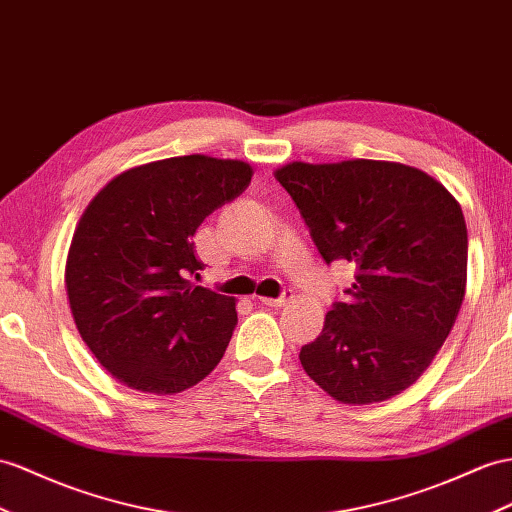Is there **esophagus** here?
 <instances>
[{
    "instance_id": "obj_1",
    "label": "esophagus",
    "mask_w": 512,
    "mask_h": 512,
    "mask_svg": "<svg viewBox=\"0 0 512 512\" xmlns=\"http://www.w3.org/2000/svg\"><path fill=\"white\" fill-rule=\"evenodd\" d=\"M290 298H292V294H290V292H285V294H283V296H279V298L257 296V303H261V305H266V307H283V305H287V303H290Z\"/></svg>"
}]
</instances>
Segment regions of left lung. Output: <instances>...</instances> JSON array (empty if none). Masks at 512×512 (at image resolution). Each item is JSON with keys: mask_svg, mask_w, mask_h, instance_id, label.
Here are the masks:
<instances>
[{"mask_svg": "<svg viewBox=\"0 0 512 512\" xmlns=\"http://www.w3.org/2000/svg\"><path fill=\"white\" fill-rule=\"evenodd\" d=\"M326 264L357 266L346 303L300 348L313 383L344 404L383 402L435 359L467 283L463 209L441 181L383 160L292 162L274 173Z\"/></svg>", "mask_w": 512, "mask_h": 512, "instance_id": "obj_1", "label": "left lung"}]
</instances>
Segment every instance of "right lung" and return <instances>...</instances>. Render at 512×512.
<instances>
[{
    "label": "right lung",
    "instance_id": "right-lung-1",
    "mask_svg": "<svg viewBox=\"0 0 512 512\" xmlns=\"http://www.w3.org/2000/svg\"><path fill=\"white\" fill-rule=\"evenodd\" d=\"M251 177L242 160L168 157L125 170L84 209L64 285L77 331L116 381L173 396L220 363L238 311L192 283L203 270L194 233Z\"/></svg>",
    "mask_w": 512,
    "mask_h": 512
}]
</instances>
